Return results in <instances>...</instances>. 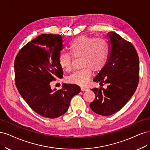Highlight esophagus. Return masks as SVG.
<instances>
[{
    "mask_svg": "<svg viewBox=\"0 0 150 150\" xmlns=\"http://www.w3.org/2000/svg\"><path fill=\"white\" fill-rule=\"evenodd\" d=\"M87 90H88L87 88H85V87H83V86H81V91H86Z\"/></svg>",
    "mask_w": 150,
    "mask_h": 150,
    "instance_id": "1",
    "label": "esophagus"
}]
</instances>
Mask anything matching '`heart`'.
<instances>
[{"label":"heart","mask_w":150,"mask_h":150,"mask_svg":"<svg viewBox=\"0 0 150 150\" xmlns=\"http://www.w3.org/2000/svg\"><path fill=\"white\" fill-rule=\"evenodd\" d=\"M69 49L75 58L81 57V70L75 71L67 77V81L79 85H85L92 75V70L99 71L105 67L108 57V45L101 38L86 35L77 37L72 41ZM61 68L67 71L71 69V56L65 52L59 55Z\"/></svg>","instance_id":"obj_1"}]
</instances>
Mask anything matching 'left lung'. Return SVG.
<instances>
[{
	"label": "left lung",
	"mask_w": 150,
	"mask_h": 150,
	"mask_svg": "<svg viewBox=\"0 0 150 150\" xmlns=\"http://www.w3.org/2000/svg\"><path fill=\"white\" fill-rule=\"evenodd\" d=\"M109 51L103 68L94 79L107 88L91 89L95 98L90 104L93 112L109 116L119 111L132 98L139 81V63L137 52L131 43L115 32H108Z\"/></svg>",
	"instance_id": "obj_1"
}]
</instances>
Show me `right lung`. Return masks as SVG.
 <instances>
[{
    "mask_svg": "<svg viewBox=\"0 0 150 150\" xmlns=\"http://www.w3.org/2000/svg\"><path fill=\"white\" fill-rule=\"evenodd\" d=\"M63 49L60 35L42 34L19 51L14 62L19 93L34 112L45 118L65 113L72 97L80 91L75 84H64L59 90L50 87V82L64 74L59 62Z\"/></svg>",
    "mask_w": 150,
    "mask_h": 150,
    "instance_id": "add662e5",
    "label": "right lung"
}]
</instances>
